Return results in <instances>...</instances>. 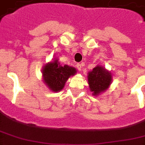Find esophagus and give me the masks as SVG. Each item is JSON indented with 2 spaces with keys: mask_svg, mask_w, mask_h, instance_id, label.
<instances>
[{
  "mask_svg": "<svg viewBox=\"0 0 145 145\" xmlns=\"http://www.w3.org/2000/svg\"><path fill=\"white\" fill-rule=\"evenodd\" d=\"M82 66H83V65H82L80 63H77V68L78 69V71H82V68H83Z\"/></svg>",
  "mask_w": 145,
  "mask_h": 145,
  "instance_id": "esophagus-1",
  "label": "esophagus"
}]
</instances>
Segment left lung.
I'll list each match as a JSON object with an SVG mask.
<instances>
[{"mask_svg":"<svg viewBox=\"0 0 145 145\" xmlns=\"http://www.w3.org/2000/svg\"><path fill=\"white\" fill-rule=\"evenodd\" d=\"M87 78L89 89L94 96L105 92L112 81L111 74L100 65H97L89 71Z\"/></svg>","mask_w":145,"mask_h":145,"instance_id":"left-lung-1","label":"left lung"}]
</instances>
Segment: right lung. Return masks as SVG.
Returning <instances> with one entry per match:
<instances>
[{"mask_svg":"<svg viewBox=\"0 0 145 145\" xmlns=\"http://www.w3.org/2000/svg\"><path fill=\"white\" fill-rule=\"evenodd\" d=\"M58 61L55 59L46 64L42 69L44 82L52 92L61 91L68 78L77 73L76 68L67 65L61 66Z\"/></svg>","mask_w":145,"mask_h":145,"instance_id":"right-lung-1","label":"right lung"}]
</instances>
